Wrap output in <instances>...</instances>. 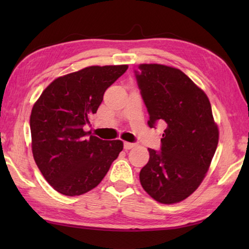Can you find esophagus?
<instances>
[{
  "instance_id": "obj_1",
  "label": "esophagus",
  "mask_w": 249,
  "mask_h": 249,
  "mask_svg": "<svg viewBox=\"0 0 249 249\" xmlns=\"http://www.w3.org/2000/svg\"><path fill=\"white\" fill-rule=\"evenodd\" d=\"M136 146V144L135 142H124V148L127 150V149H130L133 148V147Z\"/></svg>"
}]
</instances>
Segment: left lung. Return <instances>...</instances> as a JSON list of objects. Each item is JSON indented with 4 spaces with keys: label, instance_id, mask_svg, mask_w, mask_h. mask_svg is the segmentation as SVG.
<instances>
[{
    "label": "left lung",
    "instance_id": "1",
    "mask_svg": "<svg viewBox=\"0 0 249 249\" xmlns=\"http://www.w3.org/2000/svg\"><path fill=\"white\" fill-rule=\"evenodd\" d=\"M134 73L148 126L165 128L160 150L148 148L149 161L140 172L142 187L160 203H177L196 190L215 154L218 129L210 101L179 69L145 64Z\"/></svg>",
    "mask_w": 249,
    "mask_h": 249
}]
</instances>
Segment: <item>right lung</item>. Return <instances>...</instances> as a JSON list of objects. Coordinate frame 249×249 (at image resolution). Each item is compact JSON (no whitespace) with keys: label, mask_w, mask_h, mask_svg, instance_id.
<instances>
[{"label":"right lung","mask_w":249,"mask_h":249,"mask_svg":"<svg viewBox=\"0 0 249 249\" xmlns=\"http://www.w3.org/2000/svg\"><path fill=\"white\" fill-rule=\"evenodd\" d=\"M92 66L59 77L34 104L33 156L44 178L61 195L74 196L95 188L123 149L122 141H103L84 130L105 90L127 70Z\"/></svg>","instance_id":"add662e5"}]
</instances>
